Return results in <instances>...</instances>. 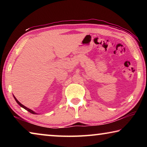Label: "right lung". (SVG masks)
Returning <instances> with one entry per match:
<instances>
[{"mask_svg":"<svg viewBox=\"0 0 147 147\" xmlns=\"http://www.w3.org/2000/svg\"><path fill=\"white\" fill-rule=\"evenodd\" d=\"M13 97H14V98H15V100H16V101L17 102V104H19V105L20 106H21L22 107V108H23L24 109H26V110H27V111H29V112L30 113H32V114H37V113H36V112H34V111H32V109H29V108H26V106H24V105H23V104H21V103H20L18 101V100H17V98H16V97H15V96H13Z\"/></svg>","mask_w":147,"mask_h":147,"instance_id":"obj_1","label":"right lung"}]
</instances>
